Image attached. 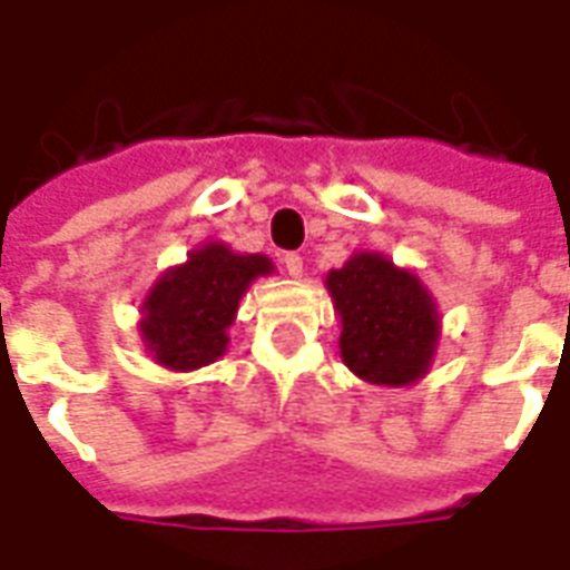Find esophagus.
<instances>
[{
    "label": "esophagus",
    "instance_id": "34e87169",
    "mask_svg": "<svg viewBox=\"0 0 570 570\" xmlns=\"http://www.w3.org/2000/svg\"><path fill=\"white\" fill-rule=\"evenodd\" d=\"M284 266H286V272H289V275H293V277H302V272H304L302 254H295V250L284 254Z\"/></svg>",
    "mask_w": 570,
    "mask_h": 570
}]
</instances>
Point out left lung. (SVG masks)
Instances as JSON below:
<instances>
[{"mask_svg":"<svg viewBox=\"0 0 570 570\" xmlns=\"http://www.w3.org/2000/svg\"><path fill=\"white\" fill-rule=\"evenodd\" d=\"M325 284L341 314V355L350 371L376 385H406L428 371L440 316L415 275L380 254H355Z\"/></svg>","mask_w":570,"mask_h":570,"instance_id":"1","label":"left lung"}]
</instances>
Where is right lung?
Instances as JSON below:
<instances>
[{
	"label": "right lung",
	"mask_w": 570,
	"mask_h": 570,
	"mask_svg": "<svg viewBox=\"0 0 570 570\" xmlns=\"http://www.w3.org/2000/svg\"><path fill=\"white\" fill-rule=\"evenodd\" d=\"M272 263L259 254H233L206 245L188 263L160 277L142 304L140 332L158 364L194 371L227 353V328L247 284L268 275Z\"/></svg>",
	"instance_id": "right-lung-1"
}]
</instances>
